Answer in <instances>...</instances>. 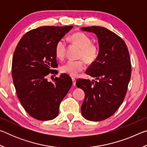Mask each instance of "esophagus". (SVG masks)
<instances>
[{"mask_svg": "<svg viewBox=\"0 0 147 147\" xmlns=\"http://www.w3.org/2000/svg\"><path fill=\"white\" fill-rule=\"evenodd\" d=\"M72 81H73V85L75 86L76 85V79L73 77V78H72Z\"/></svg>", "mask_w": 147, "mask_h": 147, "instance_id": "34e87169", "label": "esophagus"}]
</instances>
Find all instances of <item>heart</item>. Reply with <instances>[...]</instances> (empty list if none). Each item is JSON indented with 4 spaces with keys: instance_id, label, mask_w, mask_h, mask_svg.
<instances>
[{
    "instance_id": "1",
    "label": "heart",
    "mask_w": 147,
    "mask_h": 147,
    "mask_svg": "<svg viewBox=\"0 0 147 147\" xmlns=\"http://www.w3.org/2000/svg\"><path fill=\"white\" fill-rule=\"evenodd\" d=\"M71 40L76 43L81 51L79 57L82 58L88 63H91L96 59L98 54V48L95 44L91 43L89 37L83 32H75L70 37ZM66 42L63 38L57 41L55 46V53L59 59H63L66 53ZM86 62L84 59L69 60L61 66V70L71 76H76L86 69Z\"/></svg>"
}]
</instances>
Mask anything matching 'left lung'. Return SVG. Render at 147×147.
I'll list each match as a JSON object with an SVG mask.
<instances>
[{
	"mask_svg": "<svg viewBox=\"0 0 147 147\" xmlns=\"http://www.w3.org/2000/svg\"><path fill=\"white\" fill-rule=\"evenodd\" d=\"M81 29L95 34L99 45L97 58L86 71L96 80L76 82L85 92L82 114L89 121H103L113 115L125 97L131 72L130 55L123 39L108 29L96 26Z\"/></svg>",
	"mask_w": 147,
	"mask_h": 147,
	"instance_id": "8db88e82",
	"label": "left lung"
}]
</instances>
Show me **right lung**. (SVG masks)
<instances>
[{"mask_svg": "<svg viewBox=\"0 0 147 147\" xmlns=\"http://www.w3.org/2000/svg\"><path fill=\"white\" fill-rule=\"evenodd\" d=\"M73 26H41L24 35L17 44L12 59L11 73L17 97L26 111L40 121L52 120L58 116L61 100L73 84L71 78L57 74L55 46L73 28Z\"/></svg>", "mask_w": 147, "mask_h": 147, "instance_id": "right-lung-1", "label": "right lung"}]
</instances>
